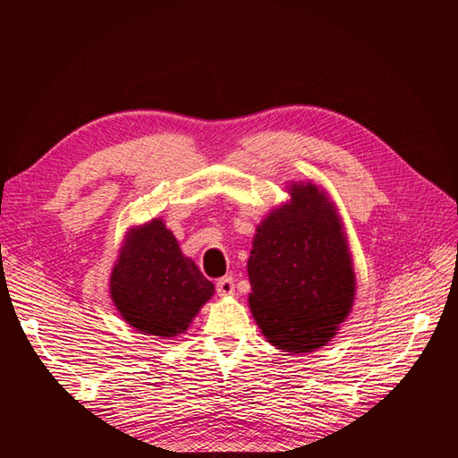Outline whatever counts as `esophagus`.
Instances as JSON below:
<instances>
[{
  "label": "esophagus",
  "mask_w": 458,
  "mask_h": 458,
  "mask_svg": "<svg viewBox=\"0 0 458 458\" xmlns=\"http://www.w3.org/2000/svg\"><path fill=\"white\" fill-rule=\"evenodd\" d=\"M216 291L220 297H230L234 295V279L232 277H222L216 281Z\"/></svg>",
  "instance_id": "obj_1"
}]
</instances>
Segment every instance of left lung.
<instances>
[{
	"label": "left lung",
	"instance_id": "1",
	"mask_svg": "<svg viewBox=\"0 0 458 458\" xmlns=\"http://www.w3.org/2000/svg\"><path fill=\"white\" fill-rule=\"evenodd\" d=\"M289 200L258 224L248 297L261 335L289 354L313 352L336 335L356 297L344 222L328 192L291 181Z\"/></svg>",
	"mask_w": 458,
	"mask_h": 458
}]
</instances>
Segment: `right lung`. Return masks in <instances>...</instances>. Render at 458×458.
I'll return each mask as SVG.
<instances>
[{
    "mask_svg": "<svg viewBox=\"0 0 458 458\" xmlns=\"http://www.w3.org/2000/svg\"><path fill=\"white\" fill-rule=\"evenodd\" d=\"M214 295V285L179 248L161 218L128 228L110 274L122 318L143 335H182Z\"/></svg>",
    "mask_w": 458,
    "mask_h": 458,
    "instance_id": "right-lung-1",
    "label": "right lung"
}]
</instances>
